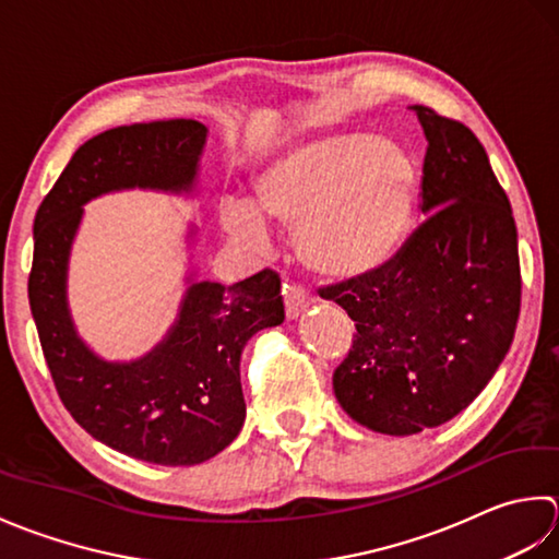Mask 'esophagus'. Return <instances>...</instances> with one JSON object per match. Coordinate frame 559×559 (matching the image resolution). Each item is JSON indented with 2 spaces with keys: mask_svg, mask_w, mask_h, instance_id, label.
I'll return each instance as SVG.
<instances>
[{
  "mask_svg": "<svg viewBox=\"0 0 559 559\" xmlns=\"http://www.w3.org/2000/svg\"><path fill=\"white\" fill-rule=\"evenodd\" d=\"M282 294H284V313H287L289 321L299 318L313 304V296L304 287H296V284H284Z\"/></svg>",
  "mask_w": 559,
  "mask_h": 559,
  "instance_id": "1",
  "label": "esophagus"
}]
</instances>
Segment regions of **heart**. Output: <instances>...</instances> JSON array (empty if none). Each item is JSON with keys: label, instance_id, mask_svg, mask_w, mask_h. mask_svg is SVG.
Returning a JSON list of instances; mask_svg holds the SVG:
<instances>
[{"label": "heart", "instance_id": "heart-1", "mask_svg": "<svg viewBox=\"0 0 559 559\" xmlns=\"http://www.w3.org/2000/svg\"><path fill=\"white\" fill-rule=\"evenodd\" d=\"M419 195L415 158L364 132L313 136L258 170L253 200H226L222 224L255 243L263 222L296 229L304 265L330 280L379 272L401 253Z\"/></svg>", "mask_w": 559, "mask_h": 559}]
</instances>
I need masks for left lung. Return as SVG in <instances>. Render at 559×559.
<instances>
[{"label":"left lung","mask_w":559,"mask_h":559,"mask_svg":"<svg viewBox=\"0 0 559 559\" xmlns=\"http://www.w3.org/2000/svg\"><path fill=\"white\" fill-rule=\"evenodd\" d=\"M409 108L427 136L425 222L389 265L321 292L357 328L333 373L337 403L391 437L468 407L507 357L521 309L516 224L485 146L463 122Z\"/></svg>","instance_id":"obj_1"}]
</instances>
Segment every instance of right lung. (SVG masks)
Returning a JSON list of instances; mask_svg holds the SVG:
<instances>
[{
    "label": "right lung",
    "mask_w": 559,
    "mask_h": 559,
    "mask_svg": "<svg viewBox=\"0 0 559 559\" xmlns=\"http://www.w3.org/2000/svg\"><path fill=\"white\" fill-rule=\"evenodd\" d=\"M204 142L207 128L183 118L100 132L74 152L33 222L28 301L60 401L100 443L158 465L210 461L238 437L241 352L284 321L280 275L260 270L231 287L188 277L162 343L134 361H106L76 335L67 267L88 200L130 188L190 192Z\"/></svg>",
    "instance_id": "1"
}]
</instances>
